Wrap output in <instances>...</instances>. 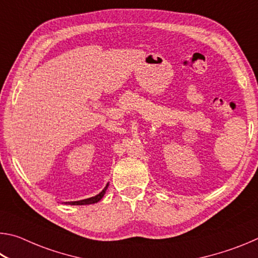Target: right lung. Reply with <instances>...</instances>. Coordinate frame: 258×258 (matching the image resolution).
I'll use <instances>...</instances> for the list:
<instances>
[{"instance_id": "1", "label": "right lung", "mask_w": 258, "mask_h": 258, "mask_svg": "<svg viewBox=\"0 0 258 258\" xmlns=\"http://www.w3.org/2000/svg\"><path fill=\"white\" fill-rule=\"evenodd\" d=\"M107 187H108V184H107V186L104 187V189L101 192H100L99 195L95 196V197L89 198V199H84V200H80V202H71V203H66V204H68V205H90V204H95V203H98L99 200H101V198L104 196V192H106V190H107Z\"/></svg>"}]
</instances>
